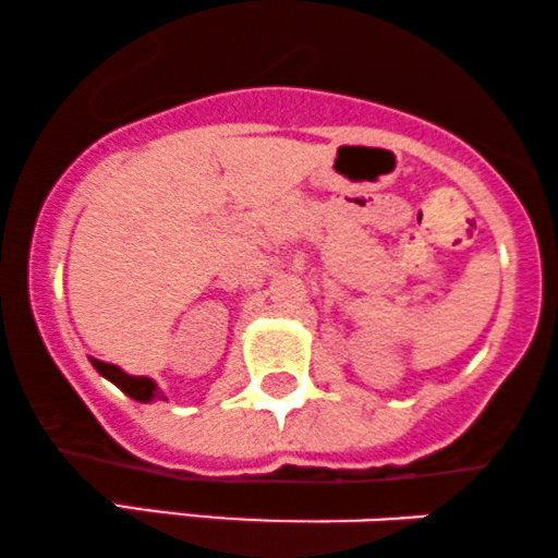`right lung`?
Listing matches in <instances>:
<instances>
[{
    "label": "right lung",
    "mask_w": 558,
    "mask_h": 558,
    "mask_svg": "<svg viewBox=\"0 0 558 558\" xmlns=\"http://www.w3.org/2000/svg\"><path fill=\"white\" fill-rule=\"evenodd\" d=\"M92 364L96 367V373L105 375L107 380H112L114 386H118L123 393L131 396V399L136 401H151V399H165L162 390H157L155 380H149V377H133V375H125L123 369L114 367V364H107V362H99V360H92Z\"/></svg>",
    "instance_id": "obj_1"
}]
</instances>
